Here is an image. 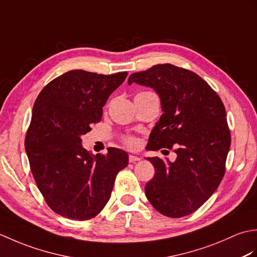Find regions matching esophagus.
<instances>
[{
  "instance_id": "34e87169",
  "label": "esophagus",
  "mask_w": 257,
  "mask_h": 257,
  "mask_svg": "<svg viewBox=\"0 0 257 257\" xmlns=\"http://www.w3.org/2000/svg\"><path fill=\"white\" fill-rule=\"evenodd\" d=\"M140 161V158L137 156H134V155H130L129 156V162H137Z\"/></svg>"
}]
</instances>
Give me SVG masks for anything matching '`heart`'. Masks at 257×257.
<instances>
[{"label":"heart","mask_w":257,"mask_h":257,"mask_svg":"<svg viewBox=\"0 0 257 257\" xmlns=\"http://www.w3.org/2000/svg\"><path fill=\"white\" fill-rule=\"evenodd\" d=\"M124 143L129 147H135L136 145H137V140H136L134 137H128V138H125Z\"/></svg>","instance_id":"obj_1"}]
</instances>
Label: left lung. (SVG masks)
I'll list each match as a JSON object with an SVG mask.
<instances>
[{
	"label": "left lung",
	"mask_w": 257,
	"mask_h": 257,
	"mask_svg": "<svg viewBox=\"0 0 257 257\" xmlns=\"http://www.w3.org/2000/svg\"><path fill=\"white\" fill-rule=\"evenodd\" d=\"M133 83L154 88L160 97L163 113L147 148H174L177 154L173 162L147 158L156 170L146 184L147 199L166 216L189 215L209 200L224 176L231 146L224 105L199 75L171 64L132 74L128 85Z\"/></svg>",
	"instance_id": "1"
}]
</instances>
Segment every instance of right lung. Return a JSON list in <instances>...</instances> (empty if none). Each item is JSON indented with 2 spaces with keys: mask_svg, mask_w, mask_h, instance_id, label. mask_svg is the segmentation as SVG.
I'll use <instances>...</instances> for the list:
<instances>
[{
  "mask_svg": "<svg viewBox=\"0 0 257 257\" xmlns=\"http://www.w3.org/2000/svg\"><path fill=\"white\" fill-rule=\"evenodd\" d=\"M125 77L127 72L69 70L35 100L25 150L37 188L59 215L76 221L95 217L110 198L118 172L128 166L121 149L94 156L81 145V136L100 121L108 97Z\"/></svg>",
  "mask_w": 257,
  "mask_h": 257,
  "instance_id": "add662e5",
  "label": "right lung"
}]
</instances>
